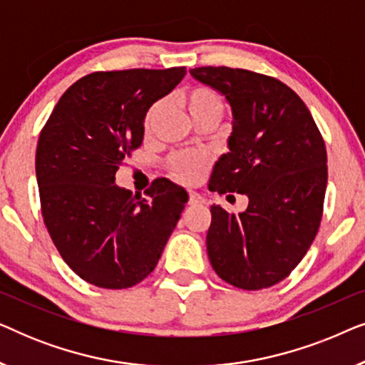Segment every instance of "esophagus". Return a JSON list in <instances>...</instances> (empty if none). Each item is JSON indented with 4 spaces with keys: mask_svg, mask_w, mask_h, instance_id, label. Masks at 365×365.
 Instances as JSON below:
<instances>
[{
    "mask_svg": "<svg viewBox=\"0 0 365 365\" xmlns=\"http://www.w3.org/2000/svg\"><path fill=\"white\" fill-rule=\"evenodd\" d=\"M189 204H204V197L196 191H189Z\"/></svg>",
    "mask_w": 365,
    "mask_h": 365,
    "instance_id": "34e87169",
    "label": "esophagus"
}]
</instances>
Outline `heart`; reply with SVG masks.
Here are the masks:
<instances>
[{
	"mask_svg": "<svg viewBox=\"0 0 365 365\" xmlns=\"http://www.w3.org/2000/svg\"><path fill=\"white\" fill-rule=\"evenodd\" d=\"M182 104L189 113V116L192 118L194 123L199 121H212L216 123L222 118L224 114V103L222 99L217 96L212 89L204 88V86H194L189 88L182 93ZM159 104L149 109L144 119L146 129L151 128L154 118L159 113ZM209 159L206 154L202 153H179L171 159V168L174 176L182 182H196L197 179L206 171Z\"/></svg>",
	"mask_w": 365,
	"mask_h": 365,
	"instance_id": "1",
	"label": "heart"
}]
</instances>
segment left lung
Masks as SVG:
<instances>
[{
	"label": "left lung",
	"mask_w": 365,
	"mask_h": 365,
	"mask_svg": "<svg viewBox=\"0 0 365 365\" xmlns=\"http://www.w3.org/2000/svg\"><path fill=\"white\" fill-rule=\"evenodd\" d=\"M189 73L224 96L232 113L229 153L214 164L209 189L249 199L237 216L211 206L209 261L239 289L271 287L292 272L317 234L326 144L302 99L279 79L226 66Z\"/></svg>",
	"instance_id": "obj_1"
}]
</instances>
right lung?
Masks as SVG:
<instances>
[{
	"mask_svg": "<svg viewBox=\"0 0 365 365\" xmlns=\"http://www.w3.org/2000/svg\"><path fill=\"white\" fill-rule=\"evenodd\" d=\"M186 68L88 74L63 94L36 148V181L49 236L64 262L104 289L136 286L156 267L187 202L159 179L148 197L119 187L116 171L141 146L149 108Z\"/></svg>",
	"mask_w": 365,
	"mask_h": 365,
	"instance_id": "right-lung-1",
	"label": "right lung"
}]
</instances>
